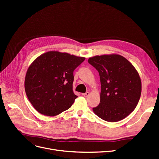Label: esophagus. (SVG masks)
<instances>
[{"mask_svg": "<svg viewBox=\"0 0 159 159\" xmlns=\"http://www.w3.org/2000/svg\"><path fill=\"white\" fill-rule=\"evenodd\" d=\"M82 95L86 97H86H88V96L89 95V92H86V93H82Z\"/></svg>", "mask_w": 159, "mask_h": 159, "instance_id": "obj_1", "label": "esophagus"}]
</instances>
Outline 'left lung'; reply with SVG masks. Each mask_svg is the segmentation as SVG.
I'll use <instances>...</instances> for the list:
<instances>
[{"label":"left lung","instance_id":"1","mask_svg":"<svg viewBox=\"0 0 159 159\" xmlns=\"http://www.w3.org/2000/svg\"><path fill=\"white\" fill-rule=\"evenodd\" d=\"M89 64L98 71L101 92L99 105L93 112L102 120L116 122L125 118L136 107L142 92L139 72L120 54L89 58Z\"/></svg>","mask_w":159,"mask_h":159}]
</instances>
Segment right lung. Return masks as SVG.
<instances>
[{"mask_svg": "<svg viewBox=\"0 0 159 159\" xmlns=\"http://www.w3.org/2000/svg\"><path fill=\"white\" fill-rule=\"evenodd\" d=\"M84 57L48 51L33 61L26 71L27 98L38 112L54 116L70 108L77 98L73 91V71Z\"/></svg>", "mask_w": 159, "mask_h": 159, "instance_id": "add662e5", "label": "right lung"}]
</instances>
